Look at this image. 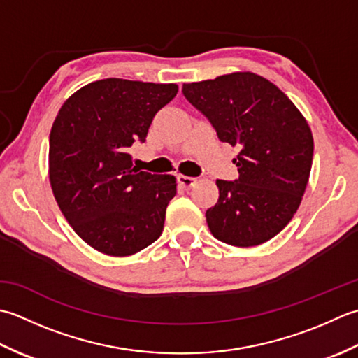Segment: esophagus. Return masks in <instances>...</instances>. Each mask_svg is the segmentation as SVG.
<instances>
[{"label":"esophagus","mask_w":358,"mask_h":358,"mask_svg":"<svg viewBox=\"0 0 358 358\" xmlns=\"http://www.w3.org/2000/svg\"><path fill=\"white\" fill-rule=\"evenodd\" d=\"M178 182H179V185H182L184 188H192L196 184V182H198V179L189 178V176H184V174H179Z\"/></svg>","instance_id":"esophagus-1"}]
</instances>
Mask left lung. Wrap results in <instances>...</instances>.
I'll list each match as a JSON object with an SVG mask.
<instances>
[{"label": "left lung", "mask_w": 358, "mask_h": 358, "mask_svg": "<svg viewBox=\"0 0 358 358\" xmlns=\"http://www.w3.org/2000/svg\"><path fill=\"white\" fill-rule=\"evenodd\" d=\"M221 142L241 148L239 178L216 180L220 199L206 211L216 239L259 245L286 227L308 185L313 138L308 122L280 87L253 72H233L182 86Z\"/></svg>", "instance_id": "8db88e82"}]
</instances>
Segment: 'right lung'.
Wrapping results in <instances>:
<instances>
[{
	"label": "right lung",
	"mask_w": 358,
	"mask_h": 358,
	"mask_svg": "<svg viewBox=\"0 0 358 358\" xmlns=\"http://www.w3.org/2000/svg\"><path fill=\"white\" fill-rule=\"evenodd\" d=\"M178 85L105 78L72 94L49 136V180L77 235L109 257H128L155 243L176 194L171 174L133 166L128 148L145 142L156 113Z\"/></svg>",
	"instance_id": "1"
}]
</instances>
